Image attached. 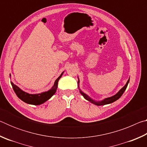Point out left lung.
<instances>
[{"label": "left lung", "mask_w": 147, "mask_h": 147, "mask_svg": "<svg viewBox=\"0 0 147 147\" xmlns=\"http://www.w3.org/2000/svg\"><path fill=\"white\" fill-rule=\"evenodd\" d=\"M129 81H130V79L128 80L127 83H126V84L125 86H124L123 88H122L120 91H119L115 95H114L113 96H111V97L109 98H105L104 99V100L102 101H100V102H95L93 100H92L91 98H90L89 97V96L88 95H86V94H84L83 92H82L80 91V93L82 94L84 98H85L86 100H88V101L91 102H92L94 104H95V105H97V106H102V105H105V104H110V103H112L113 102L116 101L117 100H118V99L121 97V96H122V94H123V93L124 92V91L126 90V88H127V86L128 84V82ZM78 83H79V81L78 82Z\"/></svg>", "instance_id": "obj_1"}]
</instances>
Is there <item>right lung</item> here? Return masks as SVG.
<instances>
[{
  "mask_svg": "<svg viewBox=\"0 0 147 147\" xmlns=\"http://www.w3.org/2000/svg\"><path fill=\"white\" fill-rule=\"evenodd\" d=\"M63 73L59 76L58 78L56 79V80L54 82V86L49 91L47 92H44V93H42L40 94H31L26 93V92H24L22 91L21 89H19L18 87L16 85H15L13 83L11 82L12 88H13L15 93L17 94V96L21 99V100H23L24 102L30 104H33V105H39V104H41L44 103L45 102L48 100L49 98L53 94L56 93L57 90V88H58V83L59 78H61Z\"/></svg>",
  "mask_w": 147,
  "mask_h": 147,
  "instance_id": "add662e5",
  "label": "right lung"
}]
</instances>
